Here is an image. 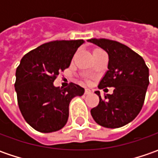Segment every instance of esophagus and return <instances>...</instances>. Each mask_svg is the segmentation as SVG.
<instances>
[{
	"label": "esophagus",
	"mask_w": 158,
	"mask_h": 158,
	"mask_svg": "<svg viewBox=\"0 0 158 158\" xmlns=\"http://www.w3.org/2000/svg\"><path fill=\"white\" fill-rule=\"evenodd\" d=\"M91 93V90L89 89H85V90H84V94L85 95H89Z\"/></svg>",
	"instance_id": "1"
}]
</instances>
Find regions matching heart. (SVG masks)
<instances>
[{
	"mask_svg": "<svg viewBox=\"0 0 158 158\" xmlns=\"http://www.w3.org/2000/svg\"><path fill=\"white\" fill-rule=\"evenodd\" d=\"M104 52V51H103V50H101V49H99V48H96V49L93 50V54H94V53H97V52Z\"/></svg>",
	"mask_w": 158,
	"mask_h": 158,
	"instance_id": "1",
	"label": "heart"
}]
</instances>
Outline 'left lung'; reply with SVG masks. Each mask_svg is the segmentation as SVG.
<instances>
[{
  "instance_id": "obj_1",
  "label": "left lung",
  "mask_w": 158,
  "mask_h": 158,
  "mask_svg": "<svg viewBox=\"0 0 158 158\" xmlns=\"http://www.w3.org/2000/svg\"><path fill=\"white\" fill-rule=\"evenodd\" d=\"M88 42L103 48L109 56L108 70L98 88L114 87L112 94L99 97L98 106L90 110L92 118L107 128L128 124L139 114L149 86V69L142 56L118 41L91 39Z\"/></svg>"
}]
</instances>
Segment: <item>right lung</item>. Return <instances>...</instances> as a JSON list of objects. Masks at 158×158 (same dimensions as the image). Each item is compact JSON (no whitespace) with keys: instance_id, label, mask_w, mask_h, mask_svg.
I'll return each mask as SVG.
<instances>
[{"instance_id":"1","label":"right lung","mask_w":158,"mask_h":158,"mask_svg":"<svg viewBox=\"0 0 158 158\" xmlns=\"http://www.w3.org/2000/svg\"><path fill=\"white\" fill-rule=\"evenodd\" d=\"M83 42L51 41L22 58L15 71L17 103L23 117L35 130L52 133L61 129L69 118L71 99L84 93V89L73 82L66 88L53 85L59 72L69 67Z\"/></svg>"}]
</instances>
